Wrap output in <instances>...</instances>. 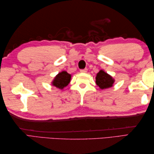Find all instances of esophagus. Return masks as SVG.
<instances>
[{"mask_svg": "<svg viewBox=\"0 0 154 154\" xmlns=\"http://www.w3.org/2000/svg\"><path fill=\"white\" fill-rule=\"evenodd\" d=\"M87 69H81L80 72L81 73H87Z\"/></svg>", "mask_w": 154, "mask_h": 154, "instance_id": "esophagus-1", "label": "esophagus"}]
</instances>
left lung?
I'll list each match as a JSON object with an SVG mask.
<instances>
[{
  "mask_svg": "<svg viewBox=\"0 0 154 154\" xmlns=\"http://www.w3.org/2000/svg\"><path fill=\"white\" fill-rule=\"evenodd\" d=\"M114 79L110 75L103 70H100L96 76V83L101 89H105L112 87Z\"/></svg>",
  "mask_w": 154,
  "mask_h": 154,
  "instance_id": "8db88e82",
  "label": "left lung"
}]
</instances>
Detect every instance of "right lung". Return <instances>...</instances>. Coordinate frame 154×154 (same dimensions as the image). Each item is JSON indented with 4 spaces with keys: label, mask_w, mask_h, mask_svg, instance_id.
Listing matches in <instances>:
<instances>
[{
    "label": "right lung",
    "mask_w": 154,
    "mask_h": 154,
    "mask_svg": "<svg viewBox=\"0 0 154 154\" xmlns=\"http://www.w3.org/2000/svg\"><path fill=\"white\" fill-rule=\"evenodd\" d=\"M71 75L69 74L67 71H63L59 73L55 77L52 81V85L60 89H63L64 87H67L71 81Z\"/></svg>",
    "instance_id": "add662e5"
}]
</instances>
